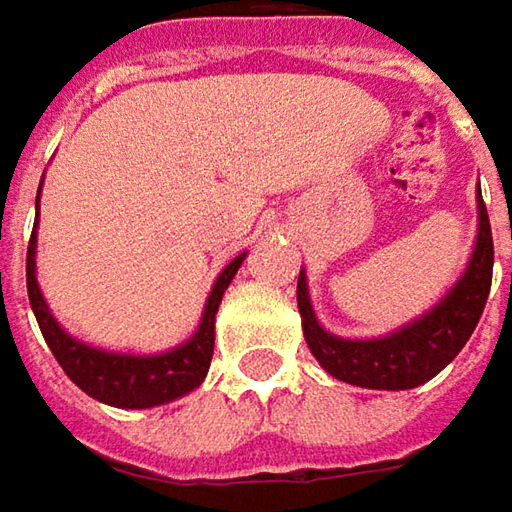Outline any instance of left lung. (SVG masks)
Here are the masks:
<instances>
[{
    "instance_id": "left-lung-1",
    "label": "left lung",
    "mask_w": 512,
    "mask_h": 512,
    "mask_svg": "<svg viewBox=\"0 0 512 512\" xmlns=\"http://www.w3.org/2000/svg\"><path fill=\"white\" fill-rule=\"evenodd\" d=\"M492 284V228H489L487 205L478 190V237L460 281L445 293L440 304H434L425 316L407 322L387 337L375 340H343L325 331L313 313L307 296V275L299 272V313H302L304 340L319 366L366 390H413L460 354L469 343Z\"/></svg>"
}]
</instances>
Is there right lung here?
I'll return each mask as SVG.
<instances>
[{"label":"right lung","mask_w":512,"mask_h":512,"mask_svg":"<svg viewBox=\"0 0 512 512\" xmlns=\"http://www.w3.org/2000/svg\"><path fill=\"white\" fill-rule=\"evenodd\" d=\"M40 187H43V181H40ZM37 202H40V193H37ZM34 255H37V222H34V234L28 240V255H25L28 302H31V310L37 316V325L43 331L46 346L52 349L55 360L61 363V369L67 372V378L78 390H84L90 398L111 404V407L146 410V407H158V404L193 393L205 381L210 357H213L216 310L222 302V293L228 290L231 278L237 275L240 263L246 260V252L234 257L219 272L196 334L187 343L163 351V354H122V351L96 349V346H87V343L67 334L58 325V319L52 316V310L46 307V299L40 293Z\"/></svg>","instance_id":"right-lung-1"}]
</instances>
